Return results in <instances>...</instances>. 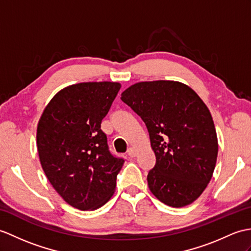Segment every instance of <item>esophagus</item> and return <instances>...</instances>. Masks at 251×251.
Wrapping results in <instances>:
<instances>
[{
  "mask_svg": "<svg viewBox=\"0 0 251 251\" xmlns=\"http://www.w3.org/2000/svg\"><path fill=\"white\" fill-rule=\"evenodd\" d=\"M127 154H128V156H129V157H135L137 155V152H136V150L133 149V148H129V149H128V151H127Z\"/></svg>",
  "mask_w": 251,
  "mask_h": 251,
  "instance_id": "obj_1",
  "label": "esophagus"
}]
</instances>
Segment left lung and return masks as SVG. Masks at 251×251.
Masks as SVG:
<instances>
[{"instance_id": "1", "label": "left lung", "mask_w": 251, "mask_h": 251, "mask_svg": "<svg viewBox=\"0 0 251 251\" xmlns=\"http://www.w3.org/2000/svg\"><path fill=\"white\" fill-rule=\"evenodd\" d=\"M121 99L148 127L155 167L149 188L165 204L183 207L196 201L213 176L218 140L206 104L177 81L138 82Z\"/></svg>"}]
</instances>
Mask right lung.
<instances>
[{
    "instance_id": "obj_1",
    "label": "right lung",
    "mask_w": 251,
    "mask_h": 251,
    "mask_svg": "<svg viewBox=\"0 0 251 251\" xmlns=\"http://www.w3.org/2000/svg\"><path fill=\"white\" fill-rule=\"evenodd\" d=\"M121 89L119 82H82L56 93L37 125V151L50 184L81 211L101 207L114 194L123 158L109 151L102 119Z\"/></svg>"
}]
</instances>
